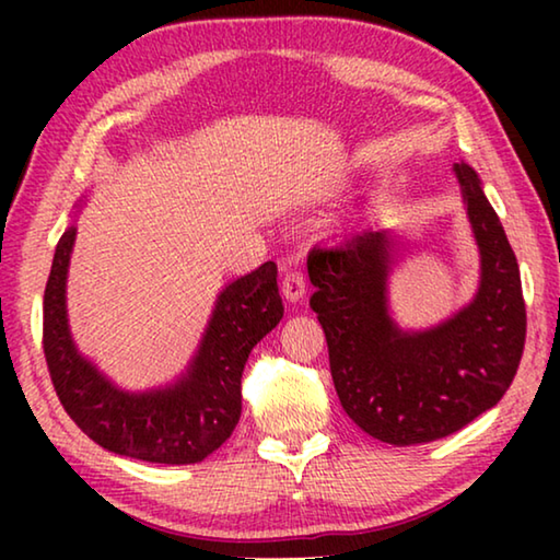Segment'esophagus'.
<instances>
[{
  "mask_svg": "<svg viewBox=\"0 0 560 560\" xmlns=\"http://www.w3.org/2000/svg\"><path fill=\"white\" fill-rule=\"evenodd\" d=\"M281 293L283 299L296 303L306 296V277L301 271H287L281 279Z\"/></svg>",
  "mask_w": 560,
  "mask_h": 560,
  "instance_id": "obj_1",
  "label": "esophagus"
}]
</instances>
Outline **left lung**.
<instances>
[{
  "mask_svg": "<svg viewBox=\"0 0 560 560\" xmlns=\"http://www.w3.org/2000/svg\"><path fill=\"white\" fill-rule=\"evenodd\" d=\"M454 175L479 249V287L438 326L412 330L393 318L390 230H360L308 254L311 308L328 340L338 400L360 430L395 447L447 438L491 410L524 353L514 249L474 167L454 163Z\"/></svg>",
  "mask_w": 560,
  "mask_h": 560,
  "instance_id": "1",
  "label": "left lung"
}]
</instances>
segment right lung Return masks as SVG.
<instances>
[{
    "label": "right lung",
    "mask_w": 560,
    "mask_h": 560,
    "mask_svg": "<svg viewBox=\"0 0 560 560\" xmlns=\"http://www.w3.org/2000/svg\"><path fill=\"white\" fill-rule=\"evenodd\" d=\"M73 242L71 222L56 244L44 291V355L63 410L93 442L122 457L155 464L210 457L240 422L246 358L283 318L277 264L267 261L226 283L200 346L173 383L126 390L83 355L71 336L66 279Z\"/></svg>",
    "instance_id": "obj_1"
}]
</instances>
